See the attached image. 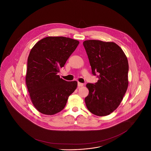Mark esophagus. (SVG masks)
Returning <instances> with one entry per match:
<instances>
[{"mask_svg":"<svg viewBox=\"0 0 151 151\" xmlns=\"http://www.w3.org/2000/svg\"><path fill=\"white\" fill-rule=\"evenodd\" d=\"M83 84L82 83L78 82V87H82V86H83Z\"/></svg>","mask_w":151,"mask_h":151,"instance_id":"obj_1","label":"esophagus"}]
</instances>
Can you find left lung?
<instances>
[{
	"mask_svg": "<svg viewBox=\"0 0 151 151\" xmlns=\"http://www.w3.org/2000/svg\"><path fill=\"white\" fill-rule=\"evenodd\" d=\"M83 45L92 74H99L97 82L86 85L89 93L85 99L86 105L96 116L109 115L119 107L127 90V56L114 42L88 40L83 41Z\"/></svg>",
	"mask_w": 151,
	"mask_h": 151,
	"instance_id": "8db88e82",
	"label": "left lung"
}]
</instances>
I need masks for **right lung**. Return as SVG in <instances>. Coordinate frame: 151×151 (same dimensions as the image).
Returning a JSON list of instances; mask_svg holds the SVG:
<instances>
[{
    "instance_id": "right-lung-1",
    "label": "right lung",
    "mask_w": 151,
    "mask_h": 151,
    "mask_svg": "<svg viewBox=\"0 0 151 151\" xmlns=\"http://www.w3.org/2000/svg\"><path fill=\"white\" fill-rule=\"evenodd\" d=\"M78 44L69 37H47L37 42L30 51L25 81L32 102L41 114L60 112L76 89L77 81H66L58 73Z\"/></svg>"
}]
</instances>
